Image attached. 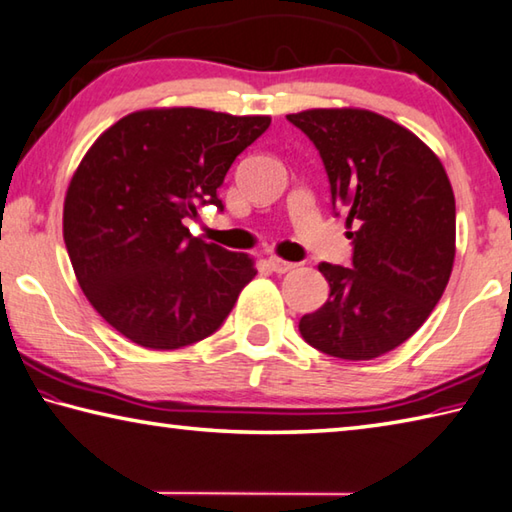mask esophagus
<instances>
[{
    "label": "esophagus",
    "mask_w": 512,
    "mask_h": 512,
    "mask_svg": "<svg viewBox=\"0 0 512 512\" xmlns=\"http://www.w3.org/2000/svg\"><path fill=\"white\" fill-rule=\"evenodd\" d=\"M268 266H271L275 273H288V271H293V268H295L293 262H286V259H280L275 255L268 257Z\"/></svg>",
    "instance_id": "obj_1"
}]
</instances>
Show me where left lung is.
<instances>
[{
  "mask_svg": "<svg viewBox=\"0 0 512 512\" xmlns=\"http://www.w3.org/2000/svg\"><path fill=\"white\" fill-rule=\"evenodd\" d=\"M311 138L345 208L351 268L322 262L329 300L302 315V338L342 360H371L418 331L448 286L457 210L448 174L410 129L367 109H306Z\"/></svg>",
  "mask_w": 512,
  "mask_h": 512,
  "instance_id": "8db88e82",
  "label": "left lung"
}]
</instances>
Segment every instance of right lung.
<instances>
[{"instance_id": "right-lung-1", "label": "right lung", "mask_w": 512, "mask_h": 512, "mask_svg": "<svg viewBox=\"0 0 512 512\" xmlns=\"http://www.w3.org/2000/svg\"><path fill=\"white\" fill-rule=\"evenodd\" d=\"M268 116L172 107L120 118L91 145L64 199V244L82 293L145 349H181L215 333L257 275L246 253L192 237L185 219L224 203L232 161Z\"/></svg>"}]
</instances>
